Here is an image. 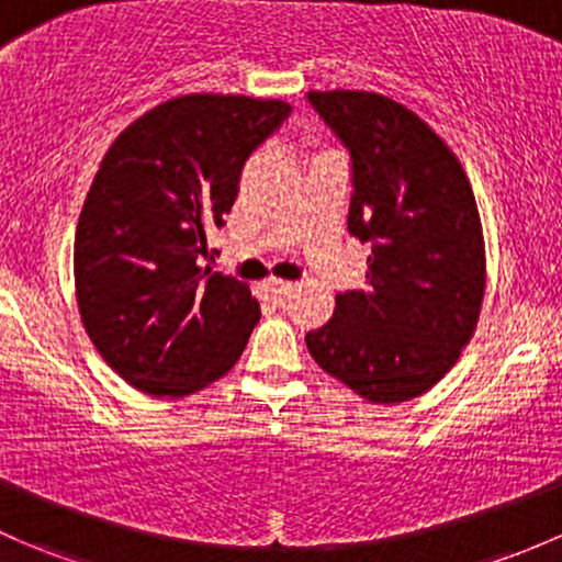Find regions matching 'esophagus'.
Wrapping results in <instances>:
<instances>
[{
	"label": "esophagus",
	"mask_w": 562,
	"mask_h": 562,
	"mask_svg": "<svg viewBox=\"0 0 562 562\" xmlns=\"http://www.w3.org/2000/svg\"><path fill=\"white\" fill-rule=\"evenodd\" d=\"M263 288H266V293L274 299V304H282V301L291 296L293 288L296 285H293V282H285V280H277V277H269V280L263 282Z\"/></svg>",
	"instance_id": "obj_1"
}]
</instances>
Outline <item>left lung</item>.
<instances>
[{
  "instance_id": "8db88e82",
  "label": "left lung",
  "mask_w": 562,
  "mask_h": 562,
  "mask_svg": "<svg viewBox=\"0 0 562 562\" xmlns=\"http://www.w3.org/2000/svg\"><path fill=\"white\" fill-rule=\"evenodd\" d=\"M352 158L350 228L369 241L363 291L336 293L310 356L371 404L428 393L480 323L487 263L474 191L445 139L374 91H310Z\"/></svg>"
}]
</instances>
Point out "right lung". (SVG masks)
I'll use <instances>...</instances> for the list:
<instances>
[{
	"instance_id": "1",
	"label": "right lung",
	"mask_w": 562,
	"mask_h": 562,
	"mask_svg": "<svg viewBox=\"0 0 562 562\" xmlns=\"http://www.w3.org/2000/svg\"><path fill=\"white\" fill-rule=\"evenodd\" d=\"M291 104L186 93L128 123L75 232V296L99 356L128 385L186 398L239 360L261 317L247 282L212 271L247 156Z\"/></svg>"
}]
</instances>
